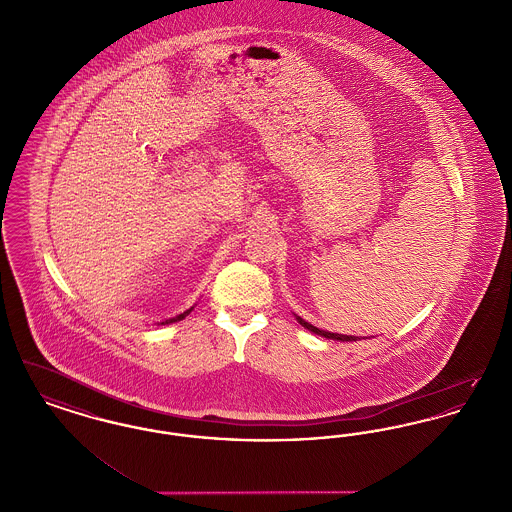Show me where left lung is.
<instances>
[{
	"mask_svg": "<svg viewBox=\"0 0 512 512\" xmlns=\"http://www.w3.org/2000/svg\"><path fill=\"white\" fill-rule=\"evenodd\" d=\"M297 322L303 326V328H307L309 332H313V334H317V336H322V338H326V340H336V341H359L365 340V338H361V336H347V334H334V332H326V330H320L317 326H313L311 322H307V320H303L301 317H297Z\"/></svg>",
	"mask_w": 512,
	"mask_h": 512,
	"instance_id": "1",
	"label": "left lung"
}]
</instances>
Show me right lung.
I'll return each instance as SVG.
<instances>
[{"mask_svg": "<svg viewBox=\"0 0 512 512\" xmlns=\"http://www.w3.org/2000/svg\"><path fill=\"white\" fill-rule=\"evenodd\" d=\"M195 307V305H194ZM194 307H190V309H186L184 313H180V315H176V317L167 318V320H163V322H157L159 326H165V324H172V322H178V320H182V318L188 317L192 311H194Z\"/></svg>", "mask_w": 512, "mask_h": 512, "instance_id": "1", "label": "right lung"}]
</instances>
